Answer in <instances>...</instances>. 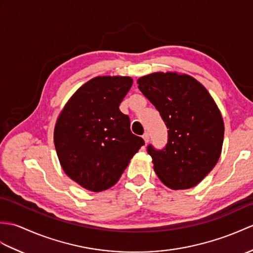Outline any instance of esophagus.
<instances>
[{
	"mask_svg": "<svg viewBox=\"0 0 253 253\" xmlns=\"http://www.w3.org/2000/svg\"><path fill=\"white\" fill-rule=\"evenodd\" d=\"M142 138H143V140H144V142L148 143L149 140H150V134H149V132H145V133L143 134V136H142Z\"/></svg>",
	"mask_w": 253,
	"mask_h": 253,
	"instance_id": "obj_1",
	"label": "esophagus"
}]
</instances>
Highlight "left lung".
<instances>
[{"mask_svg": "<svg viewBox=\"0 0 253 253\" xmlns=\"http://www.w3.org/2000/svg\"><path fill=\"white\" fill-rule=\"evenodd\" d=\"M139 89L160 112L167 144H149L157 177L172 190L198 184L221 155L224 124L220 111L199 82L189 75L153 73L138 80Z\"/></svg>", "mask_w": 253, "mask_h": 253, "instance_id": "left-lung-1", "label": "left lung"}]
</instances>
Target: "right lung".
<instances>
[{
	"mask_svg": "<svg viewBox=\"0 0 253 253\" xmlns=\"http://www.w3.org/2000/svg\"><path fill=\"white\" fill-rule=\"evenodd\" d=\"M131 85L128 76L92 79L69 100L56 123L54 142L61 167L87 190L113 186L144 144L120 110Z\"/></svg>",
	"mask_w": 253,
	"mask_h": 253,
	"instance_id": "1",
	"label": "right lung"
}]
</instances>
